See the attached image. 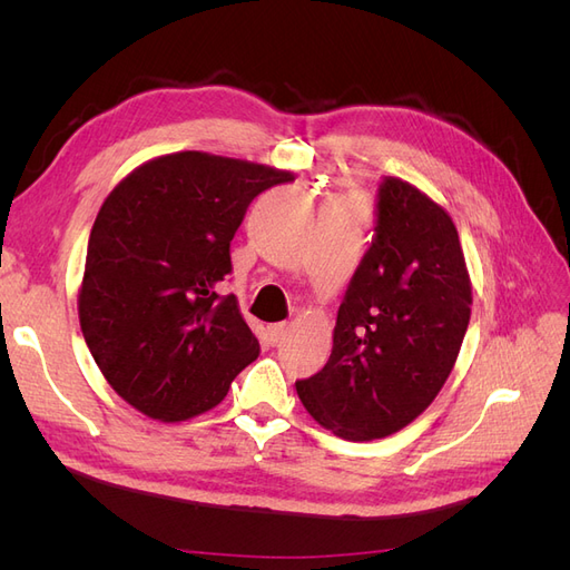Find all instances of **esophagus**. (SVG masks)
Instances as JSON below:
<instances>
[{
    "label": "esophagus",
    "mask_w": 570,
    "mask_h": 570,
    "mask_svg": "<svg viewBox=\"0 0 570 570\" xmlns=\"http://www.w3.org/2000/svg\"><path fill=\"white\" fill-rule=\"evenodd\" d=\"M287 331H289L287 323H273V325H268V340H271V344H278L287 335Z\"/></svg>",
    "instance_id": "obj_1"
}]
</instances>
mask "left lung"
Listing matches in <instances>:
<instances>
[{
	"instance_id": "left-lung-1",
	"label": "left lung",
	"mask_w": 570,
	"mask_h": 570,
	"mask_svg": "<svg viewBox=\"0 0 570 570\" xmlns=\"http://www.w3.org/2000/svg\"><path fill=\"white\" fill-rule=\"evenodd\" d=\"M471 289L452 216L416 185L385 178L375 239L337 312L331 358L297 383L304 409L350 442L400 433L456 364Z\"/></svg>"
}]
</instances>
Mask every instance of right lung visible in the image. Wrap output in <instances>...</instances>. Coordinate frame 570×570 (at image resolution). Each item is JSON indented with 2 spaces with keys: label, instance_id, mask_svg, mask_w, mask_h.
Returning a JSON list of instances; mask_svg holds the SVG:
<instances>
[{
  "label": "right lung",
  "instance_id": "right-lung-1",
  "mask_svg": "<svg viewBox=\"0 0 570 570\" xmlns=\"http://www.w3.org/2000/svg\"><path fill=\"white\" fill-rule=\"evenodd\" d=\"M289 180L266 164L174 151L111 189L90 233L78 318L120 400L164 423L195 419L258 356L237 297L218 285L249 202Z\"/></svg>",
  "mask_w": 570,
  "mask_h": 570
}]
</instances>
